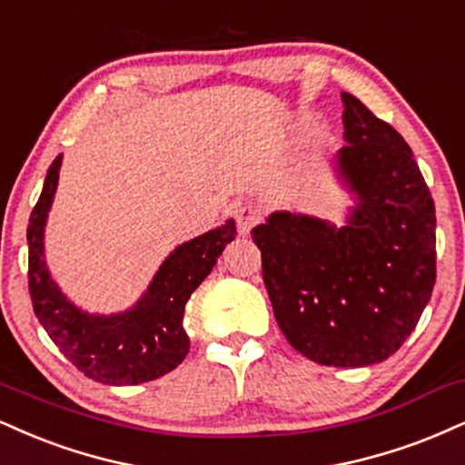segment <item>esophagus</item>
I'll return each mask as SVG.
<instances>
[{"instance_id": "obj_1", "label": "esophagus", "mask_w": 465, "mask_h": 465, "mask_svg": "<svg viewBox=\"0 0 465 465\" xmlns=\"http://www.w3.org/2000/svg\"><path fill=\"white\" fill-rule=\"evenodd\" d=\"M232 214L236 218V225H238V232L242 233V236H247V233L253 229L257 223H260V210L255 208V205L251 203H238L232 208Z\"/></svg>"}]
</instances>
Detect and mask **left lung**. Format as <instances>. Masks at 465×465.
<instances>
[{
	"label": "left lung",
	"instance_id": "1",
	"mask_svg": "<svg viewBox=\"0 0 465 465\" xmlns=\"http://www.w3.org/2000/svg\"><path fill=\"white\" fill-rule=\"evenodd\" d=\"M331 160L353 205L344 225L272 212L251 236L277 324L307 360L361 368L410 338L435 286V205L410 144L342 93Z\"/></svg>",
	"mask_w": 465,
	"mask_h": 465
}]
</instances>
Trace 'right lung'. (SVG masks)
<instances>
[{
	"label": "right lung",
	"instance_id": "add662e5",
	"mask_svg": "<svg viewBox=\"0 0 465 465\" xmlns=\"http://www.w3.org/2000/svg\"><path fill=\"white\" fill-rule=\"evenodd\" d=\"M63 153L49 166L43 193L27 225L30 296L35 314L60 353L93 381L138 385L175 371L188 355L183 310L225 244L236 238V223L210 229L179 244L162 262L141 299L119 314H91L60 290L45 262V225L52 210Z\"/></svg>",
	"mask_w": 465,
	"mask_h": 465
}]
</instances>
